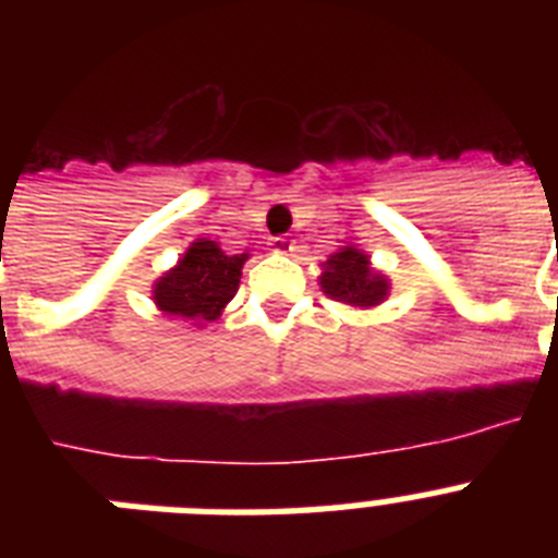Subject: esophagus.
<instances>
[{"label":"esophagus","mask_w":558,"mask_h":558,"mask_svg":"<svg viewBox=\"0 0 558 558\" xmlns=\"http://www.w3.org/2000/svg\"><path fill=\"white\" fill-rule=\"evenodd\" d=\"M270 251H274V254H290V251H293V243H290L288 236H274V240H270Z\"/></svg>","instance_id":"obj_1"}]
</instances>
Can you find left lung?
<instances>
[{
    "label": "left lung",
    "instance_id": "obj_1",
    "mask_svg": "<svg viewBox=\"0 0 558 558\" xmlns=\"http://www.w3.org/2000/svg\"><path fill=\"white\" fill-rule=\"evenodd\" d=\"M318 284L329 299L360 310L377 307L391 293V279L374 268L366 251L352 243L340 245L335 254H329L327 263H322Z\"/></svg>",
    "mask_w": 558,
    "mask_h": 558
}]
</instances>
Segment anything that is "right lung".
<instances>
[{"label":"right lung","instance_id":"obj_1","mask_svg":"<svg viewBox=\"0 0 558 558\" xmlns=\"http://www.w3.org/2000/svg\"><path fill=\"white\" fill-rule=\"evenodd\" d=\"M245 259L248 254H226L215 240L198 236L179 263L153 282V304L192 327L218 322L240 288Z\"/></svg>","mask_w":558,"mask_h":558}]
</instances>
